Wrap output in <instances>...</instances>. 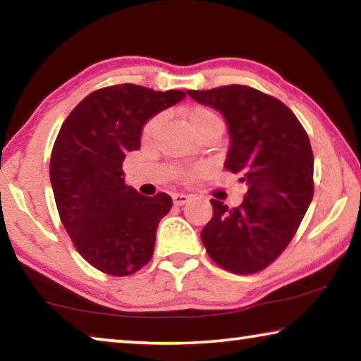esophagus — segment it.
<instances>
[{"mask_svg": "<svg viewBox=\"0 0 361 361\" xmlns=\"http://www.w3.org/2000/svg\"><path fill=\"white\" fill-rule=\"evenodd\" d=\"M172 199H173V204L175 205H185L189 202V195L188 194H181V192H175L172 194Z\"/></svg>", "mask_w": 361, "mask_h": 361, "instance_id": "esophagus-1", "label": "esophagus"}]
</instances>
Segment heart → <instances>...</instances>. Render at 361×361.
Masks as SVG:
<instances>
[{
  "label": "heart",
  "mask_w": 361,
  "mask_h": 361,
  "mask_svg": "<svg viewBox=\"0 0 361 361\" xmlns=\"http://www.w3.org/2000/svg\"><path fill=\"white\" fill-rule=\"evenodd\" d=\"M185 119L194 135H199V133H202L205 130L221 132L223 129L221 118H219L213 109L205 108V106H192V108L185 109ZM161 122H162L161 116H156V118H152L146 122L143 127V138L149 140L152 135H154L159 127H161Z\"/></svg>",
  "instance_id": "heart-1"
}]
</instances>
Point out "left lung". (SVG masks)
<instances>
[{"label": "left lung", "instance_id": "8db88e82", "mask_svg": "<svg viewBox=\"0 0 361 361\" xmlns=\"http://www.w3.org/2000/svg\"><path fill=\"white\" fill-rule=\"evenodd\" d=\"M186 94L226 119L229 149L224 167L248 188L235 209L210 200L213 216L200 239L210 258L226 271L255 274L283 252L312 202L309 137L290 108L248 85Z\"/></svg>", "mask_w": 361, "mask_h": 361}]
</instances>
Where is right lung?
<instances>
[{"label": "right lung", "mask_w": 361, "mask_h": 361, "mask_svg": "<svg viewBox=\"0 0 361 361\" xmlns=\"http://www.w3.org/2000/svg\"><path fill=\"white\" fill-rule=\"evenodd\" d=\"M135 84L95 90L73 109L51 154L57 210L79 255L109 276H130L151 259L156 231L172 209L166 192L146 197L122 178L146 122L185 99Z\"/></svg>", "instance_id": "right-lung-1"}]
</instances>
